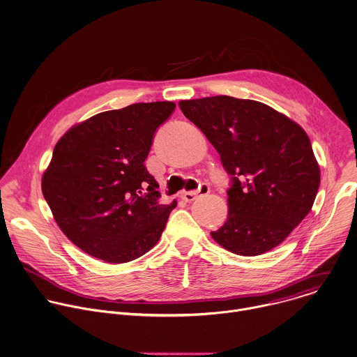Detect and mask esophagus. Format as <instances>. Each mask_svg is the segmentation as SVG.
<instances>
[{"mask_svg":"<svg viewBox=\"0 0 357 357\" xmlns=\"http://www.w3.org/2000/svg\"><path fill=\"white\" fill-rule=\"evenodd\" d=\"M208 192H210V188H208V185L203 183V185H200V188H199L197 190L183 192V193H182V199H183L185 202H193V200H196V197H197V196H202V195H207Z\"/></svg>","mask_w":357,"mask_h":357,"instance_id":"obj_1","label":"esophagus"}]
</instances>
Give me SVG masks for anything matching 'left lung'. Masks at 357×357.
I'll use <instances>...</instances> for the list:
<instances>
[{
  "instance_id": "8db88e82",
  "label": "left lung",
  "mask_w": 357,
  "mask_h": 357,
  "mask_svg": "<svg viewBox=\"0 0 357 357\" xmlns=\"http://www.w3.org/2000/svg\"><path fill=\"white\" fill-rule=\"evenodd\" d=\"M179 107L232 175L228 218L213 239L239 256L277 248L310 213L320 186L307 133L255 100L214 96L182 100Z\"/></svg>"
}]
</instances>
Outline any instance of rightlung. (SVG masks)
<instances>
[{
  "instance_id": "obj_1",
  "label": "right lung",
  "mask_w": 357,
  "mask_h": 357,
  "mask_svg": "<svg viewBox=\"0 0 357 357\" xmlns=\"http://www.w3.org/2000/svg\"><path fill=\"white\" fill-rule=\"evenodd\" d=\"M172 101L137 102L72 126L55 144L41 190L65 236L105 263L132 261L155 246L176 207L160 204L144 161Z\"/></svg>"
}]
</instances>
